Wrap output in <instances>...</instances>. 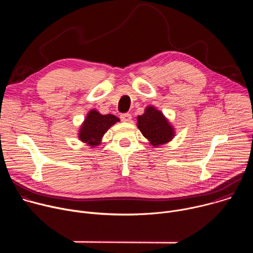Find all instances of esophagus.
<instances>
[{
  "instance_id": "1",
  "label": "esophagus",
  "mask_w": 253,
  "mask_h": 253,
  "mask_svg": "<svg viewBox=\"0 0 253 253\" xmlns=\"http://www.w3.org/2000/svg\"><path fill=\"white\" fill-rule=\"evenodd\" d=\"M120 118L123 122H130L131 119H132V116L129 113H123V114L120 115Z\"/></svg>"
}]
</instances>
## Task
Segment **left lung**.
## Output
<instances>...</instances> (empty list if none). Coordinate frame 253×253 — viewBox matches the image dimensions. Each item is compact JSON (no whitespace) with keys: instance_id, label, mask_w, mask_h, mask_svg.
<instances>
[{"instance_id":"obj_1","label":"left lung","mask_w":253,"mask_h":253,"mask_svg":"<svg viewBox=\"0 0 253 253\" xmlns=\"http://www.w3.org/2000/svg\"><path fill=\"white\" fill-rule=\"evenodd\" d=\"M137 127L154 147L163 145L174 137L173 127L163 113L152 106H148L145 113L137 117Z\"/></svg>"}]
</instances>
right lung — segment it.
Wrapping results in <instances>:
<instances>
[{
    "label": "right lung",
    "mask_w": 253,
    "mask_h": 253,
    "mask_svg": "<svg viewBox=\"0 0 253 253\" xmlns=\"http://www.w3.org/2000/svg\"><path fill=\"white\" fill-rule=\"evenodd\" d=\"M118 121L120 119L112 114L102 115L96 110H91L81 126L79 138L92 147L98 146L107 130Z\"/></svg>",
    "instance_id": "add662e5"
}]
</instances>
